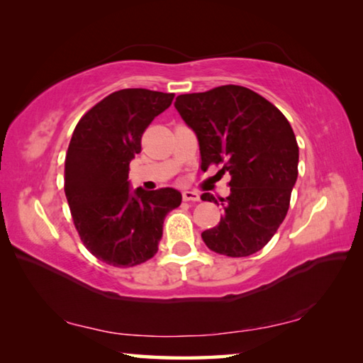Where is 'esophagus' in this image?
Wrapping results in <instances>:
<instances>
[{
  "label": "esophagus",
  "mask_w": 363,
  "mask_h": 363,
  "mask_svg": "<svg viewBox=\"0 0 363 363\" xmlns=\"http://www.w3.org/2000/svg\"><path fill=\"white\" fill-rule=\"evenodd\" d=\"M182 200L189 201V203H196V201H200V195L192 192V190H186V192H182Z\"/></svg>",
  "instance_id": "1"
}]
</instances>
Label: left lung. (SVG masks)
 Returning <instances> with one entry per match:
<instances>
[{
    "label": "left lung",
    "mask_w": 363,
    "mask_h": 363,
    "mask_svg": "<svg viewBox=\"0 0 363 363\" xmlns=\"http://www.w3.org/2000/svg\"><path fill=\"white\" fill-rule=\"evenodd\" d=\"M174 107L199 138L201 169L214 164L230 174V195L218 196L223 218L201 233L206 247L230 257L262 250L284 223L298 177L291 125L274 104L237 84L181 94ZM201 200L218 203L211 194Z\"/></svg>",
    "instance_id": "obj_1"
}]
</instances>
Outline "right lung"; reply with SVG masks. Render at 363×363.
Wrapping results in <instances>:
<instances>
[{
	"label": "right lung",
	"instance_id": "right-lung-1",
	"mask_svg": "<svg viewBox=\"0 0 363 363\" xmlns=\"http://www.w3.org/2000/svg\"><path fill=\"white\" fill-rule=\"evenodd\" d=\"M173 93L131 88L104 97L79 118L65 155L64 189L73 224L91 255L133 267L157 255L167 214L181 205L171 187L130 192V162Z\"/></svg>",
	"mask_w": 363,
	"mask_h": 363
}]
</instances>
